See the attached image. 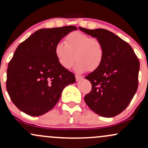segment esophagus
I'll list each match as a JSON object with an SVG mask.
<instances>
[{
  "label": "esophagus",
  "instance_id": "obj_1",
  "mask_svg": "<svg viewBox=\"0 0 148 148\" xmlns=\"http://www.w3.org/2000/svg\"><path fill=\"white\" fill-rule=\"evenodd\" d=\"M83 79V76H79V75H76V81H80Z\"/></svg>",
  "mask_w": 148,
  "mask_h": 148
}]
</instances>
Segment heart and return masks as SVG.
<instances>
[{
	"mask_svg": "<svg viewBox=\"0 0 148 148\" xmlns=\"http://www.w3.org/2000/svg\"><path fill=\"white\" fill-rule=\"evenodd\" d=\"M55 54L64 69L72 68L76 60L78 72H92L102 63L105 51L99 39L80 32H72L65 37L64 44H56Z\"/></svg>",
	"mask_w": 148,
	"mask_h": 148,
	"instance_id": "obj_1",
	"label": "heart"
}]
</instances>
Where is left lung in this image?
<instances>
[{"label":"left lung","mask_w":148,"mask_h":148,"mask_svg":"<svg viewBox=\"0 0 148 148\" xmlns=\"http://www.w3.org/2000/svg\"><path fill=\"white\" fill-rule=\"evenodd\" d=\"M79 29L99 39L105 51L100 67L86 76L92 89L84 97L85 101L97 114L106 118L116 116L128 106L138 88V58L127 42L109 30Z\"/></svg>","instance_id":"obj_1"}]
</instances>
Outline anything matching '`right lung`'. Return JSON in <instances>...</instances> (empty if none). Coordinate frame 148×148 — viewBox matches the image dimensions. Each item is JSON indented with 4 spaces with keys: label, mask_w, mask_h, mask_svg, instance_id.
<instances>
[{
    "label": "right lung",
    "mask_w": 148,
    "mask_h": 148,
    "mask_svg": "<svg viewBox=\"0 0 148 148\" xmlns=\"http://www.w3.org/2000/svg\"><path fill=\"white\" fill-rule=\"evenodd\" d=\"M77 28L74 25L43 28L21 42L7 69L6 88L12 101L31 116L51 110L63 89L76 81L75 76L60 65L55 47Z\"/></svg>",
    "instance_id": "1"
}]
</instances>
